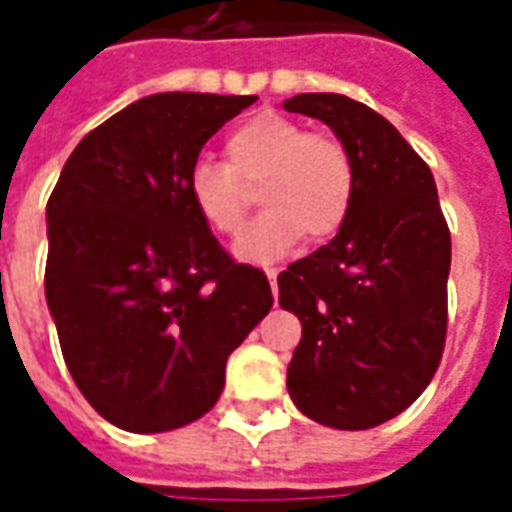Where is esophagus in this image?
I'll list each match as a JSON object with an SVG mask.
<instances>
[{
    "instance_id": "esophagus-1",
    "label": "esophagus",
    "mask_w": 512,
    "mask_h": 512,
    "mask_svg": "<svg viewBox=\"0 0 512 512\" xmlns=\"http://www.w3.org/2000/svg\"><path fill=\"white\" fill-rule=\"evenodd\" d=\"M277 268H266V277H268V282H271V290H274V293H277Z\"/></svg>"
}]
</instances>
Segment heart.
<instances>
[{"label":"heart","mask_w":512,"mask_h":512,"mask_svg":"<svg viewBox=\"0 0 512 512\" xmlns=\"http://www.w3.org/2000/svg\"><path fill=\"white\" fill-rule=\"evenodd\" d=\"M260 183L257 216L238 255L266 263L285 255L307 233L332 238L348 219L356 191L351 150L282 115H255L227 136V161L202 156L189 167L186 189L194 211L213 233L238 235L249 211V189Z\"/></svg>","instance_id":"obj_1"}]
</instances>
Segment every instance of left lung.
Returning <instances> with one entry per match:
<instances>
[{"mask_svg": "<svg viewBox=\"0 0 512 512\" xmlns=\"http://www.w3.org/2000/svg\"><path fill=\"white\" fill-rule=\"evenodd\" d=\"M282 106L332 128L356 169L343 227L277 279L301 321L288 392L321 425L376 428L425 392L444 354L450 227L433 172L386 117L337 93Z\"/></svg>", "mask_w": 512, "mask_h": 512, "instance_id": "1", "label": "left lung"}]
</instances>
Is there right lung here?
<instances>
[{
	"label": "right lung",
	"instance_id": "1",
	"mask_svg": "<svg viewBox=\"0 0 512 512\" xmlns=\"http://www.w3.org/2000/svg\"><path fill=\"white\" fill-rule=\"evenodd\" d=\"M255 95L158 93L93 128L46 205V301L87 403L131 433L208 414L227 356L274 304L194 211L189 167Z\"/></svg>",
	"mask_w": 512,
	"mask_h": 512
}]
</instances>
